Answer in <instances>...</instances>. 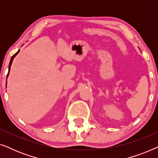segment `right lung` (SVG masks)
I'll return each mask as SVG.
<instances>
[{
	"mask_svg": "<svg viewBox=\"0 0 158 158\" xmlns=\"http://www.w3.org/2000/svg\"><path fill=\"white\" fill-rule=\"evenodd\" d=\"M19 51H20V50H19L18 52H17L16 53H15L14 55L12 56L11 58H10V63H9V67H8V75H7V77H8V74H9V72H10V66H11V64H12V62H13V60H14V58L15 57H16L17 54H18V53L19 52ZM6 81H7V78H6ZM6 83H7V81H6Z\"/></svg>",
	"mask_w": 158,
	"mask_h": 158,
	"instance_id": "add662e5",
	"label": "right lung"
}]
</instances>
